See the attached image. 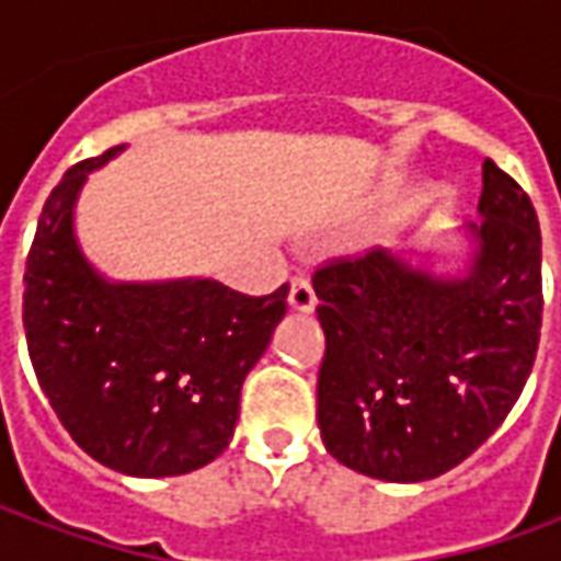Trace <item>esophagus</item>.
Listing matches in <instances>:
<instances>
[{
    "instance_id": "1",
    "label": "esophagus",
    "mask_w": 561,
    "mask_h": 561,
    "mask_svg": "<svg viewBox=\"0 0 561 561\" xmlns=\"http://www.w3.org/2000/svg\"><path fill=\"white\" fill-rule=\"evenodd\" d=\"M288 304H291L294 312H300V316H309V312H316V291H312V285L306 276H294L291 279V294H288Z\"/></svg>"
}]
</instances>
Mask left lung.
Returning a JSON list of instances; mask_svg holds the SVG:
<instances>
[{
    "instance_id": "1",
    "label": "left lung",
    "mask_w": 561,
    "mask_h": 561,
    "mask_svg": "<svg viewBox=\"0 0 561 561\" xmlns=\"http://www.w3.org/2000/svg\"><path fill=\"white\" fill-rule=\"evenodd\" d=\"M466 252L373 249L312 276L328 352L318 430L366 478L445 474L514 409L541 340V228L529 195L483 161Z\"/></svg>"
}]
</instances>
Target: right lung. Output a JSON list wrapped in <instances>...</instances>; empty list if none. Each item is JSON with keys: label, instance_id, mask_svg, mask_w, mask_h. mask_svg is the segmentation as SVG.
I'll return each mask as SVG.
<instances>
[{"label": "right lung", "instance_id": "add662e5", "mask_svg": "<svg viewBox=\"0 0 561 561\" xmlns=\"http://www.w3.org/2000/svg\"><path fill=\"white\" fill-rule=\"evenodd\" d=\"M75 164L38 219L26 257L23 328L44 397L71 438L131 478L207 466L233 438L240 390L288 309V285L245 297L216 279L114 282L92 267L75 207L92 171Z\"/></svg>", "mask_w": 561, "mask_h": 561}]
</instances>
